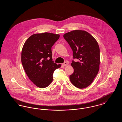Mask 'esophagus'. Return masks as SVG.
<instances>
[{
    "label": "esophagus",
    "mask_w": 122,
    "mask_h": 122,
    "mask_svg": "<svg viewBox=\"0 0 122 122\" xmlns=\"http://www.w3.org/2000/svg\"><path fill=\"white\" fill-rule=\"evenodd\" d=\"M68 63H67V62H64V63L62 64V66H66V65H68Z\"/></svg>",
    "instance_id": "1"
}]
</instances>
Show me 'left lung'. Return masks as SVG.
<instances>
[{
	"mask_svg": "<svg viewBox=\"0 0 122 122\" xmlns=\"http://www.w3.org/2000/svg\"><path fill=\"white\" fill-rule=\"evenodd\" d=\"M64 38L73 51L71 66L74 73L70 81L76 87L83 89L89 86L97 75L100 63V49L97 40L85 30H74L65 33Z\"/></svg>",
	"mask_w": 122,
	"mask_h": 122,
	"instance_id": "left-lung-1",
	"label": "left lung"
}]
</instances>
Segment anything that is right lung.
Returning a JSON list of instances; mask_svg holds the SVG:
<instances>
[{"mask_svg": "<svg viewBox=\"0 0 122 122\" xmlns=\"http://www.w3.org/2000/svg\"><path fill=\"white\" fill-rule=\"evenodd\" d=\"M59 36L48 32L34 34L24 44L21 63L29 79L37 87L48 86L53 80L54 70L61 67L52 61L51 50Z\"/></svg>", "mask_w": 122, "mask_h": 122, "instance_id": "right-lung-1", "label": "right lung"}]
</instances>
